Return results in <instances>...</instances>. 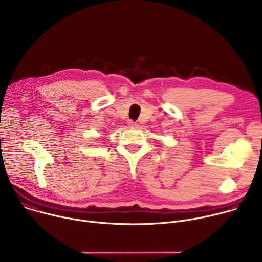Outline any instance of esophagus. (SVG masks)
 Returning a JSON list of instances; mask_svg holds the SVG:
<instances>
[{
    "label": "esophagus",
    "instance_id": "34e87169",
    "mask_svg": "<svg viewBox=\"0 0 262 262\" xmlns=\"http://www.w3.org/2000/svg\"><path fill=\"white\" fill-rule=\"evenodd\" d=\"M128 126H129L130 128H137V127H138V124H137L136 122H134V121L130 120V121L128 122Z\"/></svg>",
    "mask_w": 262,
    "mask_h": 262
}]
</instances>
